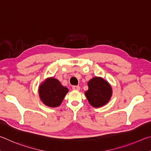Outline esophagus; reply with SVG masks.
Instances as JSON below:
<instances>
[{
	"label": "esophagus",
	"instance_id": "esophagus-1",
	"mask_svg": "<svg viewBox=\"0 0 151 151\" xmlns=\"http://www.w3.org/2000/svg\"><path fill=\"white\" fill-rule=\"evenodd\" d=\"M72 89L75 91H79L80 89V87L78 86H74L72 87Z\"/></svg>",
	"mask_w": 151,
	"mask_h": 151
}]
</instances>
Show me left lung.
I'll return each mask as SVG.
<instances>
[{
    "label": "left lung",
    "mask_w": 151,
    "mask_h": 151,
    "mask_svg": "<svg viewBox=\"0 0 151 151\" xmlns=\"http://www.w3.org/2000/svg\"><path fill=\"white\" fill-rule=\"evenodd\" d=\"M88 90L85 95L91 105L100 107L105 105L112 96V88L110 84L102 78L95 77L88 83Z\"/></svg>",
    "instance_id": "8db88e82"
}]
</instances>
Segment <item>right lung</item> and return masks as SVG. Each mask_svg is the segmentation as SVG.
<instances>
[{
  "label": "right lung",
  "mask_w": 151,
  "mask_h": 151,
  "mask_svg": "<svg viewBox=\"0 0 151 151\" xmlns=\"http://www.w3.org/2000/svg\"><path fill=\"white\" fill-rule=\"evenodd\" d=\"M68 92V89L54 78L46 79L39 86L40 98L45 105L50 107L60 105Z\"/></svg>",
  "instance_id": "right-lung-1"
}]
</instances>
